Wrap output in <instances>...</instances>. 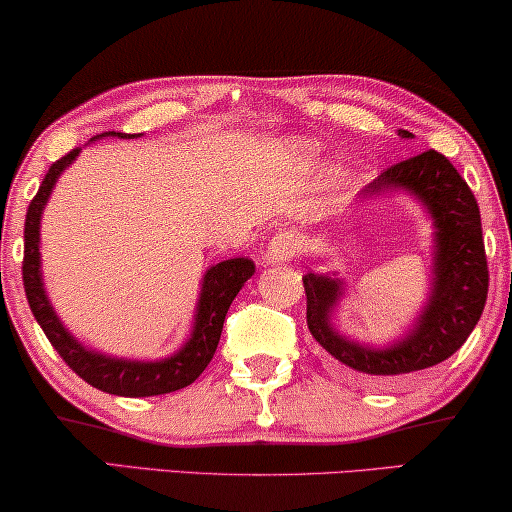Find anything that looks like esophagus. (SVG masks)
<instances>
[{
	"mask_svg": "<svg viewBox=\"0 0 512 512\" xmlns=\"http://www.w3.org/2000/svg\"><path fill=\"white\" fill-rule=\"evenodd\" d=\"M298 251V240L291 233H277L268 242V249H265V263L268 265H279L291 261Z\"/></svg>",
	"mask_w": 512,
	"mask_h": 512,
	"instance_id": "1",
	"label": "esophagus"
}]
</instances>
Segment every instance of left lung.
Listing matches in <instances>:
<instances>
[{"mask_svg": "<svg viewBox=\"0 0 512 512\" xmlns=\"http://www.w3.org/2000/svg\"><path fill=\"white\" fill-rule=\"evenodd\" d=\"M398 137L410 139L412 132L398 130ZM398 193L415 198L433 226L429 298L403 338L380 347L342 335L333 314L347 293L345 282L335 272L303 277L307 326L314 340L335 361L377 382L450 359L478 324L489 286L478 202L450 160L433 149L419 153L384 170L359 198Z\"/></svg>", "mask_w": 512, "mask_h": 512, "instance_id": "left-lung-1", "label": "left lung"}]
</instances>
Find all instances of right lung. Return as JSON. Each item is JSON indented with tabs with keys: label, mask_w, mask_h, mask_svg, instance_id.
I'll use <instances>...</instances> for the list:
<instances>
[{
	"label": "right lung",
	"mask_w": 512,
	"mask_h": 512,
	"mask_svg": "<svg viewBox=\"0 0 512 512\" xmlns=\"http://www.w3.org/2000/svg\"><path fill=\"white\" fill-rule=\"evenodd\" d=\"M102 137H118V139H135L139 135H125V132H102L90 139L88 144L97 142ZM81 149L69 151L67 156L55 160L51 170L46 172L41 181L37 195L27 207L25 216V258H23V282L25 296L30 303L34 319L39 321L41 331L51 340L69 368L74 370L81 380L93 384L95 389L107 391L114 396L128 398H144V396H160L170 391L184 389L193 384L202 375V370L209 366L216 352V345L221 340L223 321H226L228 307L233 303L244 282L254 275L256 265L251 258H228L207 268L202 275V286L198 303H195L193 328L188 340L177 352L156 361H139V359H118L97 352L93 347H86L83 342L74 338L55 314L48 293L44 289V275H41V251H39V230H41V214H44L46 202L51 198L55 181L60 174L74 163Z\"/></svg>",
	"instance_id": "1"
}]
</instances>
